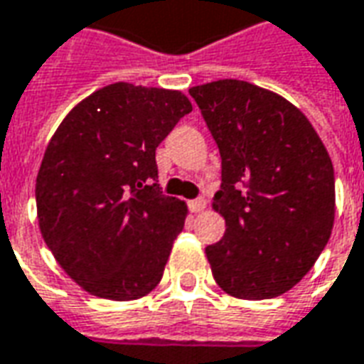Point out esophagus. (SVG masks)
I'll return each mask as SVG.
<instances>
[{"label":"esophagus","instance_id":"esophagus-1","mask_svg":"<svg viewBox=\"0 0 364 364\" xmlns=\"http://www.w3.org/2000/svg\"><path fill=\"white\" fill-rule=\"evenodd\" d=\"M188 208L192 213H200V211L205 210V200L203 198H196V200H190L188 202Z\"/></svg>","mask_w":364,"mask_h":364}]
</instances>
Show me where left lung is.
<instances>
[{"mask_svg":"<svg viewBox=\"0 0 364 364\" xmlns=\"http://www.w3.org/2000/svg\"><path fill=\"white\" fill-rule=\"evenodd\" d=\"M221 154L213 210L221 241L205 247L221 290L267 300L306 277L329 241L335 218L333 164L306 115L243 80L190 90Z\"/></svg>","mask_w":364,"mask_h":364,"instance_id":"obj_1","label":"left lung"}]
</instances>
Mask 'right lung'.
<instances>
[{
	"label": "right lung",
	"instance_id": "obj_1",
	"mask_svg": "<svg viewBox=\"0 0 364 364\" xmlns=\"http://www.w3.org/2000/svg\"><path fill=\"white\" fill-rule=\"evenodd\" d=\"M190 112L182 92L117 82L56 129L35 188L38 228L86 292L127 301L161 282L186 203L162 194L154 154Z\"/></svg>",
	"mask_w": 364,
	"mask_h": 364
}]
</instances>
